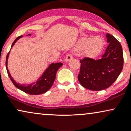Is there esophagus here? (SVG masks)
Wrapping results in <instances>:
<instances>
[{
  "label": "esophagus",
  "instance_id": "obj_1",
  "mask_svg": "<svg viewBox=\"0 0 131 131\" xmlns=\"http://www.w3.org/2000/svg\"><path fill=\"white\" fill-rule=\"evenodd\" d=\"M72 58H73V56H72L71 54H68V55H67V57H66L65 61L66 62H68V61H70V60H71Z\"/></svg>",
  "mask_w": 131,
  "mask_h": 131
}]
</instances>
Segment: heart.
Listing matches in <instances>:
<instances>
[{
    "mask_svg": "<svg viewBox=\"0 0 131 131\" xmlns=\"http://www.w3.org/2000/svg\"><path fill=\"white\" fill-rule=\"evenodd\" d=\"M104 42L100 36L84 37L78 41L76 46V50L82 52L88 57H94L99 55L103 49Z\"/></svg>",
    "mask_w": 131,
    "mask_h": 131,
    "instance_id": "b5f03b06",
    "label": "heart"
}]
</instances>
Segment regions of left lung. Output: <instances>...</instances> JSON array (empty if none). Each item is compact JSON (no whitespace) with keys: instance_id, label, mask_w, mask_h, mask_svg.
I'll use <instances>...</instances> for the list:
<instances>
[{"instance_id":"1","label":"left lung","mask_w":131,"mask_h":131,"mask_svg":"<svg viewBox=\"0 0 131 131\" xmlns=\"http://www.w3.org/2000/svg\"><path fill=\"white\" fill-rule=\"evenodd\" d=\"M108 46L99 60L84 58L81 60L78 81L84 88L102 91L111 86L122 71L124 63L121 43L115 37L106 34Z\"/></svg>"}]
</instances>
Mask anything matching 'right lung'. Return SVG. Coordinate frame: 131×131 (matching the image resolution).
I'll return each instance as SVG.
<instances>
[{"label":"right lung","mask_w":131,"mask_h":131,"mask_svg":"<svg viewBox=\"0 0 131 131\" xmlns=\"http://www.w3.org/2000/svg\"><path fill=\"white\" fill-rule=\"evenodd\" d=\"M31 34H29L28 36H30ZM23 36H20L18 37L15 40H14L12 45V47L14 46L15 43L18 40L21 38ZM7 54V58H6V68H7V73L11 79L12 82H13V84L16 88H17L21 91L25 92V93L30 94V95H39L43 94V93L49 91L51 88V87L53 85L54 81H55V78H56V74L57 72L58 69L60 68L61 66L63 65L62 63H51L50 65L44 71L43 74L42 76L39 78V79L36 82H33L32 84H21L19 83H17L14 79L12 77L11 74H10V72L7 67V61H8V58L9 56V53Z\"/></svg>","instance_id":"1"}]
</instances>
